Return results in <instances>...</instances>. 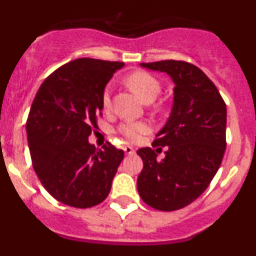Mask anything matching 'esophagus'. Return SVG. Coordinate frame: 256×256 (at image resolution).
Listing matches in <instances>:
<instances>
[{"mask_svg": "<svg viewBox=\"0 0 256 256\" xmlns=\"http://www.w3.org/2000/svg\"><path fill=\"white\" fill-rule=\"evenodd\" d=\"M123 150L126 155H133V154H134V148H130V144H126V146L123 148Z\"/></svg>", "mask_w": 256, "mask_h": 256, "instance_id": "esophagus-1", "label": "esophagus"}]
</instances>
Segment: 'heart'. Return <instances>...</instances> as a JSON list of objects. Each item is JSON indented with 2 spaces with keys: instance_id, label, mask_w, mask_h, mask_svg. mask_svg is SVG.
Segmentation results:
<instances>
[{
  "instance_id": "b5f03b06",
  "label": "heart",
  "mask_w": 256,
  "mask_h": 256,
  "mask_svg": "<svg viewBox=\"0 0 256 256\" xmlns=\"http://www.w3.org/2000/svg\"><path fill=\"white\" fill-rule=\"evenodd\" d=\"M126 83L144 102H152L162 91V84L158 79L146 72H134L126 78ZM102 108H112V87L106 86L102 94ZM118 132L130 141L136 142L144 133L148 132V126L144 122H126L118 128Z\"/></svg>"
}]
</instances>
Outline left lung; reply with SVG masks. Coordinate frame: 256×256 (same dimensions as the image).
Instances as JSON below:
<instances>
[{"label": "left lung", "mask_w": 256, "mask_h": 256, "mask_svg": "<svg viewBox=\"0 0 256 256\" xmlns=\"http://www.w3.org/2000/svg\"><path fill=\"white\" fill-rule=\"evenodd\" d=\"M141 66L170 76L174 100L168 122L152 142L160 150L168 148L164 159H156L151 148L137 151L144 162L137 190L148 206L173 212L195 201L218 172L226 151L227 108L216 84L195 65L162 60Z\"/></svg>", "instance_id": "left-lung-1"}]
</instances>
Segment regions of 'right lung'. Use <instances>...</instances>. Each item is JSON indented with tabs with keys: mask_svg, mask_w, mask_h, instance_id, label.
Returning a JSON list of instances; mask_svg holds the SVG:
<instances>
[{
	"mask_svg": "<svg viewBox=\"0 0 256 256\" xmlns=\"http://www.w3.org/2000/svg\"><path fill=\"white\" fill-rule=\"evenodd\" d=\"M120 61L82 58L50 74L26 120L32 164L52 198L73 208H92L108 198L124 151L110 142H88L98 130L102 94Z\"/></svg>",
	"mask_w": 256,
	"mask_h": 256,
	"instance_id": "add662e5",
	"label": "right lung"
}]
</instances>
